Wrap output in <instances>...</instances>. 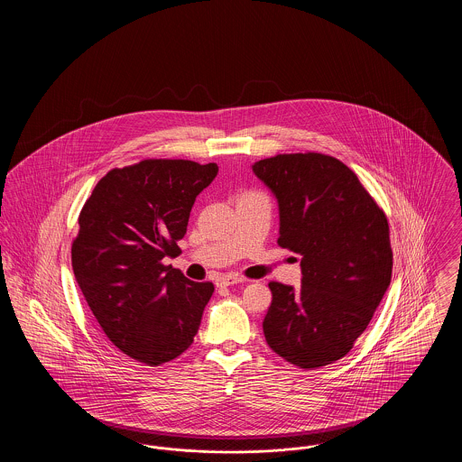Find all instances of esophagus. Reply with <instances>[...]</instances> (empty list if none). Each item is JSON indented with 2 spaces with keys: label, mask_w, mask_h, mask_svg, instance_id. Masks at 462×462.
Segmentation results:
<instances>
[{
  "label": "esophagus",
  "mask_w": 462,
  "mask_h": 462,
  "mask_svg": "<svg viewBox=\"0 0 462 462\" xmlns=\"http://www.w3.org/2000/svg\"><path fill=\"white\" fill-rule=\"evenodd\" d=\"M244 282V279L239 277V275H220L218 279H217V286L218 287H228L234 286V284H241Z\"/></svg>",
  "instance_id": "obj_1"
}]
</instances>
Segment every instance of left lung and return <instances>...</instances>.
Returning <instances> with one entry per match:
<instances>
[{"instance_id":"1","label":"left lung","mask_w":462,"mask_h":462,"mask_svg":"<svg viewBox=\"0 0 462 462\" xmlns=\"http://www.w3.org/2000/svg\"><path fill=\"white\" fill-rule=\"evenodd\" d=\"M279 206V245L300 256L301 287L270 282L268 346L301 369L343 358L392 282L388 220L356 175L330 155L253 164Z\"/></svg>"}]
</instances>
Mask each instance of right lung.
<instances>
[{"instance_id":"obj_1","label":"right lung","mask_w":462,"mask_h":462,"mask_svg":"<svg viewBox=\"0 0 462 462\" xmlns=\"http://www.w3.org/2000/svg\"><path fill=\"white\" fill-rule=\"evenodd\" d=\"M215 162L147 159L112 170L93 189L72 242V270L110 341L134 360L161 365L198 334L211 282H194L171 264Z\"/></svg>"}]
</instances>
